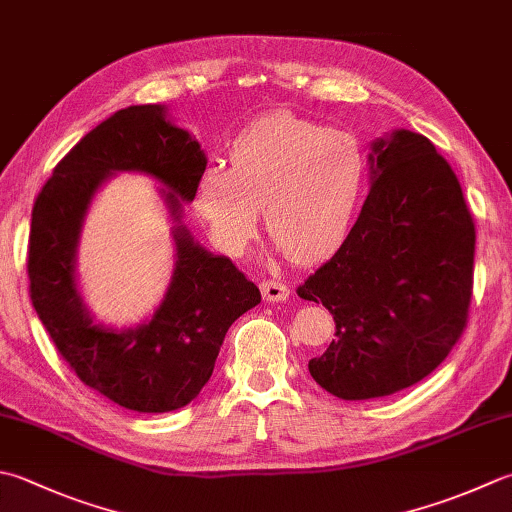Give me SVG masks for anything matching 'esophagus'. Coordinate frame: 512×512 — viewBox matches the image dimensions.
Returning <instances> with one entry per match:
<instances>
[{
	"mask_svg": "<svg viewBox=\"0 0 512 512\" xmlns=\"http://www.w3.org/2000/svg\"><path fill=\"white\" fill-rule=\"evenodd\" d=\"M259 288H262V295L268 304H277V302H286L290 290L284 282H275V279H264L262 284H259Z\"/></svg>",
	"mask_w": 512,
	"mask_h": 512,
	"instance_id": "34e87169",
	"label": "esophagus"
}]
</instances>
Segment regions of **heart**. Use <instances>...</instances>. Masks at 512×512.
<instances>
[{"label": "heart", "instance_id": "b5f03b06", "mask_svg": "<svg viewBox=\"0 0 512 512\" xmlns=\"http://www.w3.org/2000/svg\"><path fill=\"white\" fill-rule=\"evenodd\" d=\"M366 184L368 157L355 135L275 113L237 135L230 168L204 170L195 210L219 250L242 255L257 237L264 206L277 248L313 264L346 242Z\"/></svg>", "mask_w": 512, "mask_h": 512}]
</instances>
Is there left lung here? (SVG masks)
Segmentation results:
<instances>
[{
	"label": "left lung",
	"mask_w": 512,
	"mask_h": 512,
	"mask_svg": "<svg viewBox=\"0 0 512 512\" xmlns=\"http://www.w3.org/2000/svg\"><path fill=\"white\" fill-rule=\"evenodd\" d=\"M368 162L370 193L346 242L297 288L335 319L310 375L350 402L433 373L462 337L473 295L475 224L433 142L395 130L373 142Z\"/></svg>",
	"instance_id": "left-lung-1"
}]
</instances>
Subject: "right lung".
<instances>
[{
    "label": "right lung",
    "instance_id": "1",
    "mask_svg": "<svg viewBox=\"0 0 512 512\" xmlns=\"http://www.w3.org/2000/svg\"><path fill=\"white\" fill-rule=\"evenodd\" d=\"M204 170L202 146L168 122L164 106H128L70 148L33 206L28 279L39 319L88 388L137 413H168L193 402L213 375L230 324L262 302L242 270L208 253L182 224V202H193ZM117 172H144L167 188L178 257L154 317L124 331L94 322L74 277L87 206Z\"/></svg>",
    "mask_w": 512,
    "mask_h": 512
}]
</instances>
